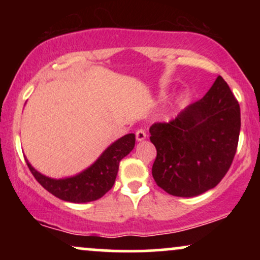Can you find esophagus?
<instances>
[{"mask_svg": "<svg viewBox=\"0 0 260 260\" xmlns=\"http://www.w3.org/2000/svg\"><path fill=\"white\" fill-rule=\"evenodd\" d=\"M136 138H137V140H138V142H142V140H144L145 138H147V133H145V131L142 129V128L137 131Z\"/></svg>", "mask_w": 260, "mask_h": 260, "instance_id": "obj_1", "label": "esophagus"}]
</instances>
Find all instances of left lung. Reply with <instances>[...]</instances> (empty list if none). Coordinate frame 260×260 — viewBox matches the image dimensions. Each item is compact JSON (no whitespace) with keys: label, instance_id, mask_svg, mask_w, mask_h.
Masks as SVG:
<instances>
[{"label":"left lung","instance_id":"left-lung-1","mask_svg":"<svg viewBox=\"0 0 260 260\" xmlns=\"http://www.w3.org/2000/svg\"><path fill=\"white\" fill-rule=\"evenodd\" d=\"M240 129L238 101L219 76L201 100L149 129L157 186L175 197H196L217 186L234 161Z\"/></svg>","mask_w":260,"mask_h":260}]
</instances>
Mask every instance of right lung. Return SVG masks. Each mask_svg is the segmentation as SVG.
Returning a JSON list of instances; mask_svg holds the SVG:
<instances>
[{"mask_svg": "<svg viewBox=\"0 0 260 260\" xmlns=\"http://www.w3.org/2000/svg\"><path fill=\"white\" fill-rule=\"evenodd\" d=\"M136 136L126 134L104 151L103 155L82 174L64 180H53L39 174L26 160V165L39 183L57 198L72 203L96 201L111 189L117 176L120 161L132 151Z\"/></svg>", "mask_w": 260, "mask_h": 260, "instance_id": "add662e5", "label": "right lung"}]
</instances>
